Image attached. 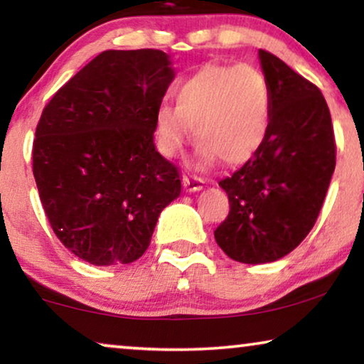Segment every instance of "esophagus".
I'll use <instances>...</instances> for the list:
<instances>
[{"mask_svg": "<svg viewBox=\"0 0 364 364\" xmlns=\"http://www.w3.org/2000/svg\"><path fill=\"white\" fill-rule=\"evenodd\" d=\"M183 186L189 193L199 191V189H203V186H204V180H203V178L196 176V175H184L183 176Z\"/></svg>", "mask_w": 364, "mask_h": 364, "instance_id": "esophagus-1", "label": "esophagus"}]
</instances>
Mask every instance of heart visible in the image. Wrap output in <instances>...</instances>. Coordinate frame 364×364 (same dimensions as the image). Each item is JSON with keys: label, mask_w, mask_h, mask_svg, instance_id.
Here are the masks:
<instances>
[{"label": "heart", "mask_w": 364, "mask_h": 364, "mask_svg": "<svg viewBox=\"0 0 364 364\" xmlns=\"http://www.w3.org/2000/svg\"><path fill=\"white\" fill-rule=\"evenodd\" d=\"M175 102L158 107L155 117L156 143L166 156L180 153L189 127L201 143L199 156L228 165L247 161L267 138L272 92L254 65H203L176 87Z\"/></svg>", "instance_id": "b5f03b06"}]
</instances>
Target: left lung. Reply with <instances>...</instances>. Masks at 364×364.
Listing matches in <instances>:
<instances>
[{"label":"left lung","instance_id":"8db88e82","mask_svg":"<svg viewBox=\"0 0 364 364\" xmlns=\"http://www.w3.org/2000/svg\"><path fill=\"white\" fill-rule=\"evenodd\" d=\"M272 92L262 146L219 181L229 214L214 231L219 247L242 264H265L291 252L315 226L336 165L330 109L315 84L277 55L259 50Z\"/></svg>","mask_w":364,"mask_h":364}]
</instances>
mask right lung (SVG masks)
I'll use <instances>...</instances> for the list:
<instances>
[{"label": "right lung", "mask_w": 364, "mask_h": 364, "mask_svg": "<svg viewBox=\"0 0 364 364\" xmlns=\"http://www.w3.org/2000/svg\"><path fill=\"white\" fill-rule=\"evenodd\" d=\"M173 69L160 49L104 50L55 92L33 141V173L58 239L94 265L148 249L158 216L181 193L155 148V117Z\"/></svg>", "instance_id": "1"}]
</instances>
